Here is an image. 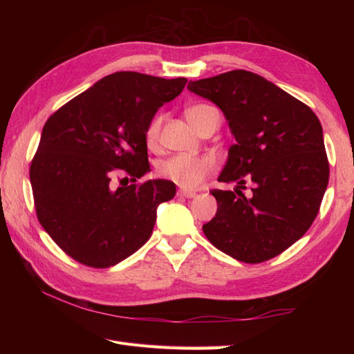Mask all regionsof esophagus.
<instances>
[{
	"label": "esophagus",
	"mask_w": 354,
	"mask_h": 354,
	"mask_svg": "<svg viewBox=\"0 0 354 354\" xmlns=\"http://www.w3.org/2000/svg\"><path fill=\"white\" fill-rule=\"evenodd\" d=\"M178 194H179V196H183V198H189V199H192V198H196V192H190V190H179V192H178Z\"/></svg>",
	"instance_id": "obj_1"
}]
</instances>
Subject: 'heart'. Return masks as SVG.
<instances>
[{
    "mask_svg": "<svg viewBox=\"0 0 354 354\" xmlns=\"http://www.w3.org/2000/svg\"><path fill=\"white\" fill-rule=\"evenodd\" d=\"M213 106L208 104H196L187 109L185 115L189 123L199 129V114L207 109H212ZM161 127V118H155L152 123L149 124L146 131V140L149 146H153L158 135H160ZM216 169V162L212 156H190V155H176L171 156L160 164V175L165 179H169L173 184L185 190H193L204 183V179L212 175Z\"/></svg>",
    "mask_w": 354,
    "mask_h": 354,
    "instance_id": "heart-1",
    "label": "heart"
}]
</instances>
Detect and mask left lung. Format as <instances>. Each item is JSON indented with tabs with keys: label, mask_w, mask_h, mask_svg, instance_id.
<instances>
[{
	"label": "left lung",
	"mask_w": 354,
	"mask_h": 354,
	"mask_svg": "<svg viewBox=\"0 0 354 354\" xmlns=\"http://www.w3.org/2000/svg\"><path fill=\"white\" fill-rule=\"evenodd\" d=\"M192 93L213 102L236 142L219 175L234 192L212 190L217 213L205 223L217 250L261 263L288 250L310 228L328 184L322 126L315 112L265 77L245 70L192 82ZM246 180L251 197L241 193Z\"/></svg>",
	"instance_id": "obj_1"
}]
</instances>
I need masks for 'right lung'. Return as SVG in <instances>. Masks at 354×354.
Returning a JSON list of instances; mask_svg holds the SVG:
<instances>
[{
  "label": "right lung",
  "instance_id": "right-lung-1",
  "mask_svg": "<svg viewBox=\"0 0 354 354\" xmlns=\"http://www.w3.org/2000/svg\"><path fill=\"white\" fill-rule=\"evenodd\" d=\"M185 84V77L118 71L44 124L30 165L36 214L56 245L82 265L109 268L138 251L152 234L158 205L175 196L176 185L167 179L135 183L150 171L149 124ZM114 176H131L134 184L114 187Z\"/></svg>",
  "mask_w": 354,
  "mask_h": 354
}]
</instances>
